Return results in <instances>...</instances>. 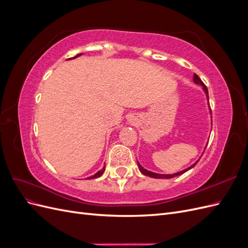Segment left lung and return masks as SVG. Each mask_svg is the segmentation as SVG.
Here are the masks:
<instances>
[{"mask_svg":"<svg viewBox=\"0 0 248 248\" xmlns=\"http://www.w3.org/2000/svg\"><path fill=\"white\" fill-rule=\"evenodd\" d=\"M193 81H194V84H197V85H201V86L202 87V90H204V92H205V94H206V97H207V100L209 101L208 89H207V87L204 85V82H202V81L201 80V78H200L197 76L196 73H194V76H193ZM210 114H211V109H210ZM199 160H200V159H199ZM199 160H198V161H199ZM198 161H196V162H194L193 164H191V166H190L189 168H187V169H185V170H180V171H178V172H175V174H169V175L157 174V172L150 171V170H146V169L142 168V167L140 166V162H139V161H138V167H139V170H140L141 174H144L145 176L151 177V178H155V179H170V178H174V177H176V176H180V175H182V174H184L185 171L189 170L190 169H192L194 166H196V164L198 163Z\"/></svg>","mask_w":248,"mask_h":248,"instance_id":"1","label":"left lung"}]
</instances>
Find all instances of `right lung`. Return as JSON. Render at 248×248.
Masks as SVG:
<instances>
[{
    "label": "right lung",
    "mask_w": 248,
    "mask_h": 248,
    "mask_svg": "<svg viewBox=\"0 0 248 248\" xmlns=\"http://www.w3.org/2000/svg\"><path fill=\"white\" fill-rule=\"evenodd\" d=\"M82 54H78V55H77L76 57H73V58H70V59H76V58H78V57H79V56H81ZM69 59V60H70ZM104 170H106V167H103L100 170H98L96 172L95 175H93V176H91V177H89V178H87V179H95V178H98V177H100L102 174H103V171H104Z\"/></svg>",
    "instance_id": "right-lung-1"
}]
</instances>
